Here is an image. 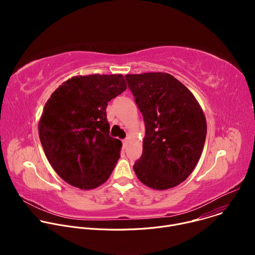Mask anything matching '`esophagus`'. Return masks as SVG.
Listing matches in <instances>:
<instances>
[{
	"label": "esophagus",
	"mask_w": 255,
	"mask_h": 255,
	"mask_svg": "<svg viewBox=\"0 0 255 255\" xmlns=\"http://www.w3.org/2000/svg\"><path fill=\"white\" fill-rule=\"evenodd\" d=\"M122 142H123V147H125L128 143V139H124Z\"/></svg>",
	"instance_id": "1"
}]
</instances>
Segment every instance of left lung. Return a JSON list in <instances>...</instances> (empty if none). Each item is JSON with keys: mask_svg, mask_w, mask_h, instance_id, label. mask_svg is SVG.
Returning <instances> with one entry per match:
<instances>
[{"mask_svg": "<svg viewBox=\"0 0 255 255\" xmlns=\"http://www.w3.org/2000/svg\"><path fill=\"white\" fill-rule=\"evenodd\" d=\"M145 123L141 157L133 169L142 184L163 191L188 178L204 148L207 122L192 92L165 72L125 76Z\"/></svg>", "mask_w": 255, "mask_h": 255, "instance_id": "obj_1", "label": "left lung"}]
</instances>
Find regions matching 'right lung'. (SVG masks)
<instances>
[{
	"label": "right lung",
	"mask_w": 255,
	"mask_h": 255,
	"mask_svg": "<svg viewBox=\"0 0 255 255\" xmlns=\"http://www.w3.org/2000/svg\"><path fill=\"white\" fill-rule=\"evenodd\" d=\"M126 89L122 75L72 77L46 102L39 138L49 163L70 186L92 190L111 175L122 142L109 135L106 108Z\"/></svg>",
	"instance_id": "add662e5"
}]
</instances>
